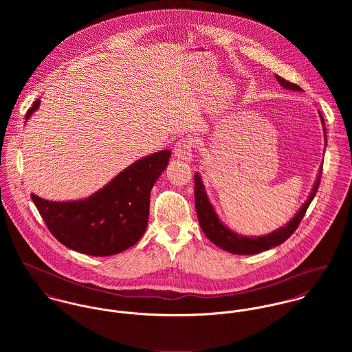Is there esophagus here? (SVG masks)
<instances>
[{
    "label": "esophagus",
    "mask_w": 352,
    "mask_h": 352,
    "mask_svg": "<svg viewBox=\"0 0 352 352\" xmlns=\"http://www.w3.org/2000/svg\"><path fill=\"white\" fill-rule=\"evenodd\" d=\"M192 140L191 138H184L180 140L179 142H176L173 154L176 158L186 161V162H191L192 157H194V146H192Z\"/></svg>",
    "instance_id": "1"
}]
</instances>
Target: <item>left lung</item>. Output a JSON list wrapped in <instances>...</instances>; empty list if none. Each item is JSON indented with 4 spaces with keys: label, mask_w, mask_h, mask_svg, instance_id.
<instances>
[{
    "label": "left lung",
    "mask_w": 352,
    "mask_h": 352,
    "mask_svg": "<svg viewBox=\"0 0 352 352\" xmlns=\"http://www.w3.org/2000/svg\"><path fill=\"white\" fill-rule=\"evenodd\" d=\"M275 78L280 84V87H283L287 91L303 92L302 88H300L297 84L289 82L287 80L282 78L280 76L275 74ZM318 115H320V119L322 123L325 148H327V129H325L324 118L320 111H318ZM321 170H322V165L318 169V175L316 177V182L311 187V191H310L307 199L303 201L300 210L294 214V217L286 225H283V226L278 228L276 230H274L268 234H264V236H243V234H239V233L233 232L232 229H229L218 217L214 206L211 204V201L207 197L201 173L197 172L194 175V177H195V207H197V214H198V219H199V225H201L203 233L212 244L222 248L223 251L234 253V254H256V253L268 251L271 248H275V247L283 244L296 232L309 204L316 197V192H317L318 184H320Z\"/></svg>",
    "instance_id": "left-lung-1"
}]
</instances>
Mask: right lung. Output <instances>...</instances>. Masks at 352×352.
Returning <instances> with one entry per match:
<instances>
[{"mask_svg": "<svg viewBox=\"0 0 352 352\" xmlns=\"http://www.w3.org/2000/svg\"><path fill=\"white\" fill-rule=\"evenodd\" d=\"M35 101L25 122L39 109ZM170 151L145 155L119 172L88 198L47 201L31 198L52 236L65 247L89 256H111L137 244L148 228L151 191L168 166Z\"/></svg>", "mask_w": 352, "mask_h": 352, "instance_id": "1", "label": "right lung"}]
</instances>
